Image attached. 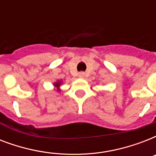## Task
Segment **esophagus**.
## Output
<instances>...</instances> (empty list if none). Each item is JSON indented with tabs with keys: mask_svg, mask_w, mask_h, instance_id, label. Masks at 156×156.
Segmentation results:
<instances>
[{
	"mask_svg": "<svg viewBox=\"0 0 156 156\" xmlns=\"http://www.w3.org/2000/svg\"><path fill=\"white\" fill-rule=\"evenodd\" d=\"M83 76H84V73H79V77H80V78H83Z\"/></svg>",
	"mask_w": 156,
	"mask_h": 156,
	"instance_id": "1",
	"label": "esophagus"
}]
</instances>
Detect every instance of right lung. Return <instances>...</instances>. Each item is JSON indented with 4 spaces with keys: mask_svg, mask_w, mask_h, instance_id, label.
Segmentation results:
<instances>
[{
    "mask_svg": "<svg viewBox=\"0 0 156 156\" xmlns=\"http://www.w3.org/2000/svg\"><path fill=\"white\" fill-rule=\"evenodd\" d=\"M61 81H58V82H56V83H54V87H56V88H58L59 87L61 86ZM58 90H59V89H58Z\"/></svg>",
    "mask_w": 156,
    "mask_h": 156,
    "instance_id": "obj_1",
    "label": "right lung"
}]
</instances>
